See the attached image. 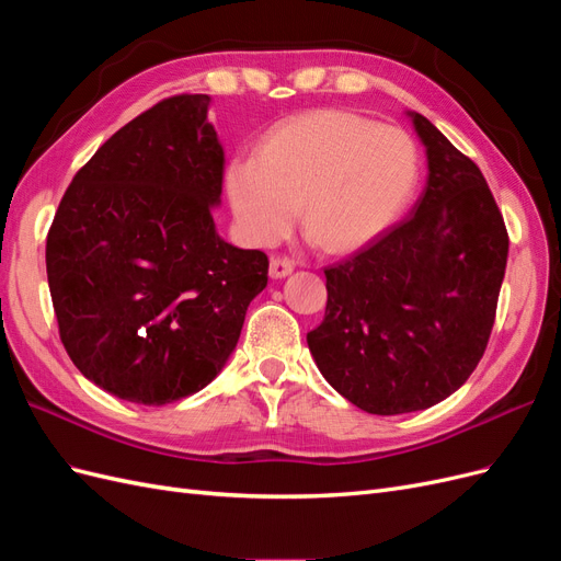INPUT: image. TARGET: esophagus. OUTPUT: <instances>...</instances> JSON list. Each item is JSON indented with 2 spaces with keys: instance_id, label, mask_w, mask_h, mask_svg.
Here are the masks:
<instances>
[{
  "instance_id": "34e87169",
  "label": "esophagus",
  "mask_w": 561,
  "mask_h": 561,
  "mask_svg": "<svg viewBox=\"0 0 561 561\" xmlns=\"http://www.w3.org/2000/svg\"><path fill=\"white\" fill-rule=\"evenodd\" d=\"M293 271H295V264L287 257H271V262H268V276L274 280L290 276Z\"/></svg>"
}]
</instances>
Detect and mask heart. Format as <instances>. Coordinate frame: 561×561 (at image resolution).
<instances>
[{
  "instance_id": "obj_1",
  "label": "heart",
  "mask_w": 561,
  "mask_h": 561,
  "mask_svg": "<svg viewBox=\"0 0 561 561\" xmlns=\"http://www.w3.org/2000/svg\"><path fill=\"white\" fill-rule=\"evenodd\" d=\"M419 182V151L400 128L348 112L278 124L225 173L229 208L250 243L271 245L299 222L330 252L365 245L396 222Z\"/></svg>"
}]
</instances>
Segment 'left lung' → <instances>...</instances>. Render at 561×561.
Listing matches in <instances>:
<instances>
[{
	"mask_svg": "<svg viewBox=\"0 0 561 561\" xmlns=\"http://www.w3.org/2000/svg\"><path fill=\"white\" fill-rule=\"evenodd\" d=\"M414 213L325 268L328 307L307 334L328 383L369 414L428 410L461 388L494 328L507 231L484 175L426 116Z\"/></svg>",
	"mask_w": 561,
	"mask_h": 561,
	"instance_id": "1",
	"label": "left lung"
}]
</instances>
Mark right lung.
Listing matches in <instances>:
<instances>
[{
	"instance_id": "add662e5",
	"label": "right lung",
	"mask_w": 561,
	"mask_h": 561,
	"mask_svg": "<svg viewBox=\"0 0 561 561\" xmlns=\"http://www.w3.org/2000/svg\"><path fill=\"white\" fill-rule=\"evenodd\" d=\"M208 107V95H175L116 130L67 186L46 239L67 355L135 404L206 388L268 280L262 250L215 229L225 149Z\"/></svg>"
}]
</instances>
